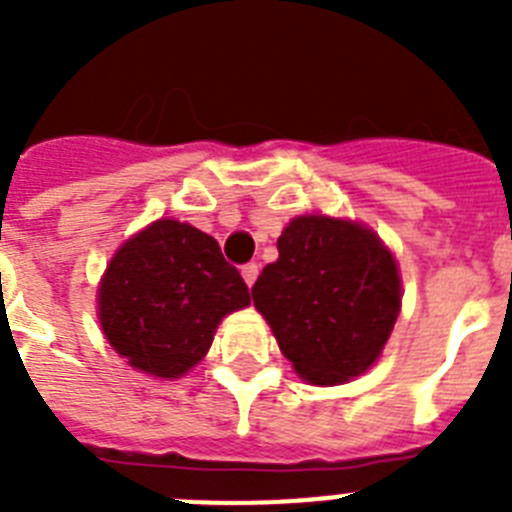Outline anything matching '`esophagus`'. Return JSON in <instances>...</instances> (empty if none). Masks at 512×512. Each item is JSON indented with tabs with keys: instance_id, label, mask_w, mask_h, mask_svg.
<instances>
[{
	"instance_id": "esophagus-1",
	"label": "esophagus",
	"mask_w": 512,
	"mask_h": 512,
	"mask_svg": "<svg viewBox=\"0 0 512 512\" xmlns=\"http://www.w3.org/2000/svg\"><path fill=\"white\" fill-rule=\"evenodd\" d=\"M243 279H246L248 287H253V282H256V277H259V264H246L241 269Z\"/></svg>"
}]
</instances>
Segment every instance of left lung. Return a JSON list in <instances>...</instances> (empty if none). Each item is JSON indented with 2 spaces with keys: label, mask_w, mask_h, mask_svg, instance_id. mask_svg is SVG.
Instances as JSON below:
<instances>
[{
  "label": "left lung",
  "mask_w": 512,
  "mask_h": 512,
  "mask_svg": "<svg viewBox=\"0 0 512 512\" xmlns=\"http://www.w3.org/2000/svg\"><path fill=\"white\" fill-rule=\"evenodd\" d=\"M251 295L302 379L338 384L374 364L400 312L392 253L346 220L295 217Z\"/></svg>",
  "instance_id": "1"
}]
</instances>
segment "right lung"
<instances>
[{
  "label": "right lung",
  "instance_id": "right-lung-1",
  "mask_svg": "<svg viewBox=\"0 0 512 512\" xmlns=\"http://www.w3.org/2000/svg\"><path fill=\"white\" fill-rule=\"evenodd\" d=\"M251 302L241 271L212 235L158 220L115 253L99 287L104 336L130 366L182 377L210 348L217 323Z\"/></svg>",
  "mask_w": 512,
  "mask_h": 512
}]
</instances>
